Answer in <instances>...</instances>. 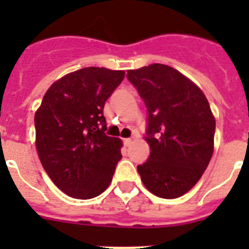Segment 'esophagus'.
<instances>
[{
	"mask_svg": "<svg viewBox=\"0 0 249 249\" xmlns=\"http://www.w3.org/2000/svg\"><path fill=\"white\" fill-rule=\"evenodd\" d=\"M123 144H124V146H126V147L131 146V144H132V140H131V138H124V140H123Z\"/></svg>",
	"mask_w": 249,
	"mask_h": 249,
	"instance_id": "esophagus-1",
	"label": "esophagus"
}]
</instances>
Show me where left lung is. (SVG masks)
Masks as SVG:
<instances>
[{
	"label": "left lung",
	"instance_id": "left-lung-1",
	"mask_svg": "<svg viewBox=\"0 0 249 249\" xmlns=\"http://www.w3.org/2000/svg\"><path fill=\"white\" fill-rule=\"evenodd\" d=\"M148 111L151 155L137 166L147 190L160 198L181 197L199 181L213 155L215 120L203 92L160 63L127 71Z\"/></svg>",
	"mask_w": 249,
	"mask_h": 249
}]
</instances>
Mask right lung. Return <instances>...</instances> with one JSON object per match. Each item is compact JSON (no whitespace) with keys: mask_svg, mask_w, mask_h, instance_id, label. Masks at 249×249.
Listing matches in <instances>:
<instances>
[{"mask_svg":"<svg viewBox=\"0 0 249 249\" xmlns=\"http://www.w3.org/2000/svg\"><path fill=\"white\" fill-rule=\"evenodd\" d=\"M124 71L86 67L47 89L35 114L39 160L54 184L70 197L89 199L107 190L122 142L105 133V102Z\"/></svg>","mask_w":249,"mask_h":249,"instance_id":"obj_1","label":"right lung"}]
</instances>
